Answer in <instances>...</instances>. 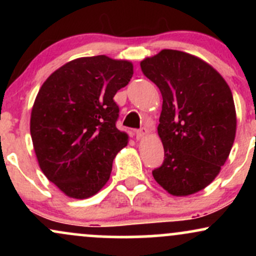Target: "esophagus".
Masks as SVG:
<instances>
[{
  "mask_svg": "<svg viewBox=\"0 0 256 256\" xmlns=\"http://www.w3.org/2000/svg\"><path fill=\"white\" fill-rule=\"evenodd\" d=\"M146 134H148V130H146V128H140V130L134 131V134H136V137L138 138V140L142 137H144Z\"/></svg>",
  "mask_w": 256,
  "mask_h": 256,
  "instance_id": "34e87169",
  "label": "esophagus"
}]
</instances>
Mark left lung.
<instances>
[{
	"instance_id": "obj_1",
	"label": "left lung",
	"mask_w": 256,
	"mask_h": 256,
	"mask_svg": "<svg viewBox=\"0 0 256 256\" xmlns=\"http://www.w3.org/2000/svg\"><path fill=\"white\" fill-rule=\"evenodd\" d=\"M162 95L158 126L165 149L152 177L173 196L204 189L219 174L236 136V110L225 79L188 52L164 49L140 61Z\"/></svg>"
}]
</instances>
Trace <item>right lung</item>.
Instances as JSON below:
<instances>
[{
    "label": "right lung",
    "instance_id": "obj_1",
    "mask_svg": "<svg viewBox=\"0 0 256 256\" xmlns=\"http://www.w3.org/2000/svg\"><path fill=\"white\" fill-rule=\"evenodd\" d=\"M134 74L130 61L106 55L64 64L44 82L31 112L30 132L42 172L64 195L88 198L110 177L128 134L116 126V91Z\"/></svg>",
    "mask_w": 256,
    "mask_h": 256
}]
</instances>
